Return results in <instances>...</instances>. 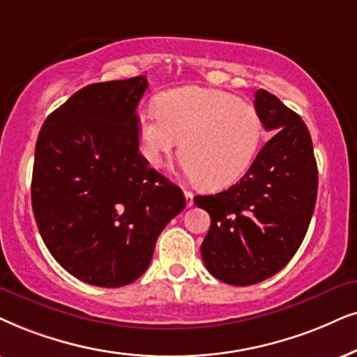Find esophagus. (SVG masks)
Segmentation results:
<instances>
[{"instance_id": "obj_1", "label": "esophagus", "mask_w": 357, "mask_h": 357, "mask_svg": "<svg viewBox=\"0 0 357 357\" xmlns=\"http://www.w3.org/2000/svg\"><path fill=\"white\" fill-rule=\"evenodd\" d=\"M184 197H186V204H188V207H191V206H192V197H194V194H192L191 191H184Z\"/></svg>"}]
</instances>
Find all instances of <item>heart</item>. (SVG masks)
<instances>
[{
  "label": "heart",
  "mask_w": 357,
  "mask_h": 357,
  "mask_svg": "<svg viewBox=\"0 0 357 357\" xmlns=\"http://www.w3.org/2000/svg\"><path fill=\"white\" fill-rule=\"evenodd\" d=\"M261 138L259 112L218 89L183 87L158 98L156 115L138 120L139 150L160 168L183 142L184 168L207 189L237 183L254 163Z\"/></svg>",
  "instance_id": "obj_1"
}]
</instances>
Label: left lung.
Masks as SVG:
<instances>
[{"mask_svg": "<svg viewBox=\"0 0 357 357\" xmlns=\"http://www.w3.org/2000/svg\"><path fill=\"white\" fill-rule=\"evenodd\" d=\"M255 110L278 130L238 183L194 204L209 212L201 245L206 268L220 282L247 287L280 272L300 249L317 204L318 168L305 121L260 89Z\"/></svg>", "mask_w": 357, "mask_h": 357, "instance_id": "obj_1", "label": "left lung"}]
</instances>
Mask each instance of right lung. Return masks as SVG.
Listing matches in <instances>:
<instances>
[{"mask_svg":"<svg viewBox=\"0 0 357 357\" xmlns=\"http://www.w3.org/2000/svg\"><path fill=\"white\" fill-rule=\"evenodd\" d=\"M145 75L92 84L47 116L31 201L39 234L75 278L119 288L142 277L161 231L184 207L176 184L138 151Z\"/></svg>","mask_w":357,"mask_h":357,"instance_id":"1","label":"right lung"}]
</instances>
